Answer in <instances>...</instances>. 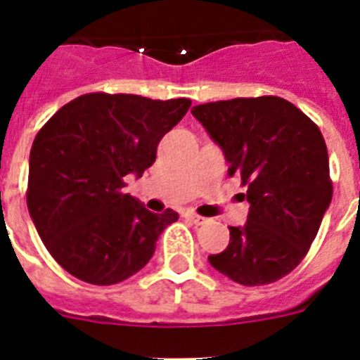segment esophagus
Instances as JSON below:
<instances>
[{"label":"esophagus","mask_w":360,"mask_h":360,"mask_svg":"<svg viewBox=\"0 0 360 360\" xmlns=\"http://www.w3.org/2000/svg\"><path fill=\"white\" fill-rule=\"evenodd\" d=\"M186 218L191 219V221H193V224H195V225H203V224H205V218H203V216H200V214H195V212H187Z\"/></svg>","instance_id":"34e87169"}]
</instances>
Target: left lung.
<instances>
[{
    "label": "left lung",
    "instance_id": "obj_1",
    "mask_svg": "<svg viewBox=\"0 0 360 360\" xmlns=\"http://www.w3.org/2000/svg\"><path fill=\"white\" fill-rule=\"evenodd\" d=\"M241 178L247 224L229 227L227 249L209 256L218 272L245 287L290 274L316 240L332 202L328 149L319 128L274 95L198 104L191 110Z\"/></svg>",
    "mask_w": 360,
    "mask_h": 360
}]
</instances>
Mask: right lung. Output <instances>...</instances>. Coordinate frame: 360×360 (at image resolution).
<instances>
[{"label":"right lung","instance_id":"obj_1","mask_svg":"<svg viewBox=\"0 0 360 360\" xmlns=\"http://www.w3.org/2000/svg\"><path fill=\"white\" fill-rule=\"evenodd\" d=\"M189 106V98L98 91L70 101L39 129L27 205L44 247L66 272L106 287L151 259L178 212L148 211L124 193V176L139 178L151 167L158 142Z\"/></svg>","mask_w":360,"mask_h":360}]
</instances>
